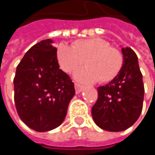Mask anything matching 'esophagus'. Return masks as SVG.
I'll list each match as a JSON object with an SVG mask.
<instances>
[{
	"mask_svg": "<svg viewBox=\"0 0 155 155\" xmlns=\"http://www.w3.org/2000/svg\"><path fill=\"white\" fill-rule=\"evenodd\" d=\"M74 88H75V91H76V93H79V92H81V91H82L83 86H82V85H81L80 83L75 82V83H74Z\"/></svg>",
	"mask_w": 155,
	"mask_h": 155,
	"instance_id": "34e87169",
	"label": "esophagus"
}]
</instances>
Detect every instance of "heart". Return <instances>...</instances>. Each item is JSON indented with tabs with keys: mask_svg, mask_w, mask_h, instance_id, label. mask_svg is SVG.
I'll return each instance as SVG.
<instances>
[{
	"mask_svg": "<svg viewBox=\"0 0 155 155\" xmlns=\"http://www.w3.org/2000/svg\"><path fill=\"white\" fill-rule=\"evenodd\" d=\"M57 60L61 69L72 74L84 64L88 68L79 71L75 78L82 81L106 83L117 77L120 73L124 56L117 47L101 38L79 39L72 47L60 45L57 49Z\"/></svg>",
	"mask_w": 155,
	"mask_h": 155,
	"instance_id": "heart-1",
	"label": "heart"
}]
</instances>
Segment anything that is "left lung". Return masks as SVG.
Instances as JSON below:
<instances>
[{
    "mask_svg": "<svg viewBox=\"0 0 155 155\" xmlns=\"http://www.w3.org/2000/svg\"><path fill=\"white\" fill-rule=\"evenodd\" d=\"M122 54L124 64L120 73L98 88V100L91 108L96 125L111 132L130 127L143 109L144 88L137 56L129 47L122 48Z\"/></svg>",
    "mask_w": 155,
    "mask_h": 155,
    "instance_id": "8db88e82",
    "label": "left lung"
}]
</instances>
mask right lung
Instances as JSON below:
<instances>
[{
  "instance_id": "right-lung-1",
  "label": "right lung",
  "mask_w": 155,
  "mask_h": 155,
  "mask_svg": "<svg viewBox=\"0 0 155 155\" xmlns=\"http://www.w3.org/2000/svg\"><path fill=\"white\" fill-rule=\"evenodd\" d=\"M52 43L46 39L31 47L18 64L13 80L17 112L38 132L59 127L75 94L71 78L59 69L57 49Z\"/></svg>"
}]
</instances>
